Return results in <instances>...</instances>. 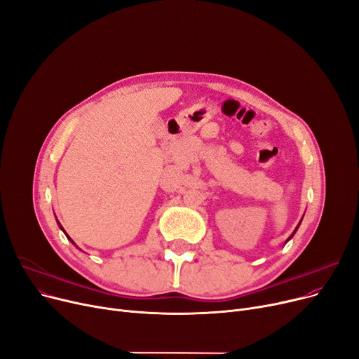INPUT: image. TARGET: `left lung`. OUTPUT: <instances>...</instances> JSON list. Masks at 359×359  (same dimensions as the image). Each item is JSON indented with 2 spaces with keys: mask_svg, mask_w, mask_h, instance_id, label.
Here are the masks:
<instances>
[{
  "mask_svg": "<svg viewBox=\"0 0 359 359\" xmlns=\"http://www.w3.org/2000/svg\"><path fill=\"white\" fill-rule=\"evenodd\" d=\"M301 221H303V218H301ZM301 221H299V222H298V225H297V227H295V230H294V233H292V234H291V236H290V237H288V240H287V241H290V240H291V238H292V237H294V234H295V231H297V230H298V227H299V224H301Z\"/></svg>",
  "mask_w": 359,
  "mask_h": 359,
  "instance_id": "obj_1",
  "label": "left lung"
}]
</instances>
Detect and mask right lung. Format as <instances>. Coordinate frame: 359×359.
<instances>
[{
  "mask_svg": "<svg viewBox=\"0 0 359 359\" xmlns=\"http://www.w3.org/2000/svg\"><path fill=\"white\" fill-rule=\"evenodd\" d=\"M58 225H60V229H61V230H62V231H64V233H65V230H64V229H62V225H61V224H60V222H58ZM65 236H67V233H65ZM67 237H68V236H67ZM68 240H71V238H69V237H68ZM71 243H72V244H75V243H74V241H72V240H71Z\"/></svg>",
  "mask_w": 359,
  "mask_h": 359,
  "instance_id": "right-lung-1",
  "label": "right lung"
}]
</instances>
